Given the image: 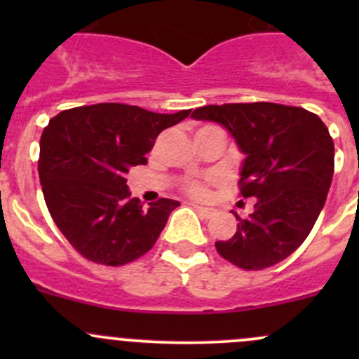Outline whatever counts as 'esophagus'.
<instances>
[{"mask_svg": "<svg viewBox=\"0 0 359 359\" xmlns=\"http://www.w3.org/2000/svg\"><path fill=\"white\" fill-rule=\"evenodd\" d=\"M193 208L196 210L198 213H201L203 217H206V219H208V217H212V215H215V208H210V206H201V205H193Z\"/></svg>", "mask_w": 359, "mask_h": 359, "instance_id": "1", "label": "esophagus"}]
</instances>
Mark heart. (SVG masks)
<instances>
[{
    "instance_id": "obj_1",
    "label": "heart",
    "mask_w": 359,
    "mask_h": 359,
    "mask_svg": "<svg viewBox=\"0 0 359 359\" xmlns=\"http://www.w3.org/2000/svg\"><path fill=\"white\" fill-rule=\"evenodd\" d=\"M184 189H186L187 194H191V196L194 198H203L206 196V193H208L206 184L201 182V180H189V182H186Z\"/></svg>"
}]
</instances>
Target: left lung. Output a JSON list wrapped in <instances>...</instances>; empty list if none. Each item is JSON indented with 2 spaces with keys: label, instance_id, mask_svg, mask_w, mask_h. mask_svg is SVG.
Here are the masks:
<instances>
[{
  "label": "left lung",
  "instance_id": "1",
  "mask_svg": "<svg viewBox=\"0 0 359 359\" xmlns=\"http://www.w3.org/2000/svg\"><path fill=\"white\" fill-rule=\"evenodd\" d=\"M191 116L233 135L245 154L241 196L257 200L247 219L233 212L236 233L217 241V252L247 271L287 259L309 236L327 201L335 156L327 125L302 107L273 102L203 106Z\"/></svg>",
  "mask_w": 359,
  "mask_h": 359
}]
</instances>
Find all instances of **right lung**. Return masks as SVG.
Masks as SVG:
<instances>
[{
  "instance_id": "1",
  "label": "right lung",
  "mask_w": 359,
  "mask_h": 359,
  "mask_svg": "<svg viewBox=\"0 0 359 359\" xmlns=\"http://www.w3.org/2000/svg\"><path fill=\"white\" fill-rule=\"evenodd\" d=\"M191 109L159 114L126 104L62 111L39 140V182L53 222L76 252L104 266H125L149 252L179 201L144 208L130 198L126 173L144 165L165 128Z\"/></svg>"
}]
</instances>
